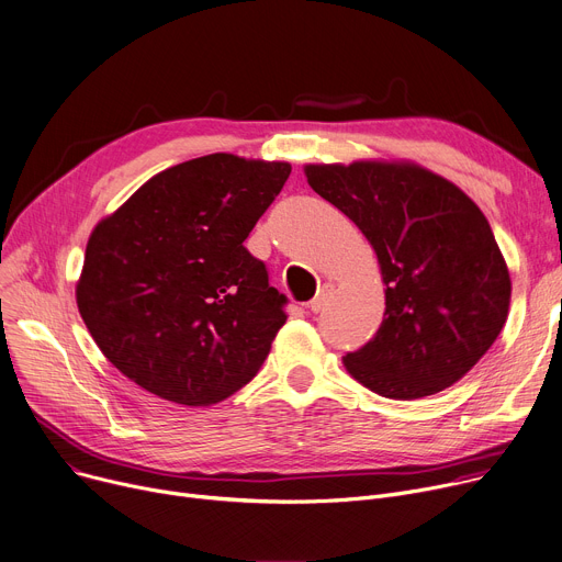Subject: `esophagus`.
<instances>
[{
  "label": "esophagus",
  "mask_w": 562,
  "mask_h": 562,
  "mask_svg": "<svg viewBox=\"0 0 562 562\" xmlns=\"http://www.w3.org/2000/svg\"><path fill=\"white\" fill-rule=\"evenodd\" d=\"M331 295H334V284H323V289L316 293V297L314 301L310 303V310L314 312V314H318V312H323L327 305H329V301H331Z\"/></svg>",
  "instance_id": "obj_1"
}]
</instances>
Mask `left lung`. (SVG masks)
I'll list each match as a JSON object with an SVG mask.
<instances>
[{
	"label": "left lung",
	"instance_id": "1",
	"mask_svg": "<svg viewBox=\"0 0 562 562\" xmlns=\"http://www.w3.org/2000/svg\"><path fill=\"white\" fill-rule=\"evenodd\" d=\"M312 190L375 248L384 321L344 357L350 375L391 400L459 382L499 336L510 276L488 218L459 187L408 162L307 165Z\"/></svg>",
	"mask_w": 562,
	"mask_h": 562
}]
</instances>
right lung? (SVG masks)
<instances>
[{
	"label": "right lung",
	"instance_id": "obj_1",
	"mask_svg": "<svg viewBox=\"0 0 562 562\" xmlns=\"http://www.w3.org/2000/svg\"><path fill=\"white\" fill-rule=\"evenodd\" d=\"M291 173L212 154L169 167L92 231L79 312L105 359L162 400L207 406L248 384L286 295L244 246Z\"/></svg>",
	"mask_w": 562,
	"mask_h": 562
}]
</instances>
